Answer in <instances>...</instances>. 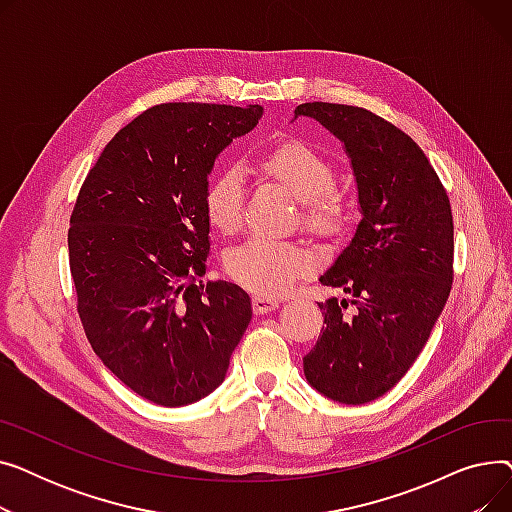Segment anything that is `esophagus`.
<instances>
[{
    "mask_svg": "<svg viewBox=\"0 0 512 512\" xmlns=\"http://www.w3.org/2000/svg\"><path fill=\"white\" fill-rule=\"evenodd\" d=\"M280 307V301L274 297H263V294H255L253 297V311L255 313H270Z\"/></svg>",
    "mask_w": 512,
    "mask_h": 512,
    "instance_id": "esophagus-1",
    "label": "esophagus"
}]
</instances>
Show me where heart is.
<instances>
[{
    "label": "heart",
    "instance_id": "b5f03b06",
    "mask_svg": "<svg viewBox=\"0 0 512 512\" xmlns=\"http://www.w3.org/2000/svg\"><path fill=\"white\" fill-rule=\"evenodd\" d=\"M261 172L282 184L301 201L305 226L326 238H338L355 222V201L336 186L332 161L309 143L284 139L259 155ZM245 203V174L240 166H226L209 182L203 209L207 222L224 234L238 228ZM315 263V255L284 240L253 236L230 249L224 259L226 274L247 290L276 297L288 292Z\"/></svg>",
    "mask_w": 512,
    "mask_h": 512
}]
</instances>
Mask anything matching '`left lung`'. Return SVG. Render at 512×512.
Wrapping results in <instances>:
<instances>
[{"instance_id": "obj_1", "label": "left lung", "mask_w": 512, "mask_h": 512, "mask_svg": "<svg viewBox=\"0 0 512 512\" xmlns=\"http://www.w3.org/2000/svg\"><path fill=\"white\" fill-rule=\"evenodd\" d=\"M344 143L363 220L319 278L351 299H328L324 328L305 355L307 382L363 405L384 396L415 363L452 288L454 224L446 188L407 132L365 107L301 103Z\"/></svg>"}]
</instances>
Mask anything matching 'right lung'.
<instances>
[{"label":"right lung","instance_id":"right-lung-1","mask_svg":"<svg viewBox=\"0 0 512 512\" xmlns=\"http://www.w3.org/2000/svg\"><path fill=\"white\" fill-rule=\"evenodd\" d=\"M261 105L161 103L105 145L68 228L76 311L95 355L132 392L182 407L224 382L249 294L207 282V174Z\"/></svg>","mask_w":512,"mask_h":512}]
</instances>
